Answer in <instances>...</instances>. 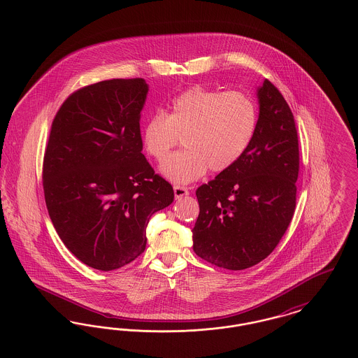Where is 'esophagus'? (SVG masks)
<instances>
[{"label": "esophagus", "instance_id": "34e87169", "mask_svg": "<svg viewBox=\"0 0 358 358\" xmlns=\"http://www.w3.org/2000/svg\"><path fill=\"white\" fill-rule=\"evenodd\" d=\"M174 197L176 199H181L184 196L189 194V190L185 187H180V185H174Z\"/></svg>", "mask_w": 358, "mask_h": 358}]
</instances>
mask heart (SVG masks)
Returning <instances> with one entry per match:
<instances>
[{
    "label": "heart",
    "mask_w": 358,
    "mask_h": 358,
    "mask_svg": "<svg viewBox=\"0 0 358 358\" xmlns=\"http://www.w3.org/2000/svg\"><path fill=\"white\" fill-rule=\"evenodd\" d=\"M256 124V104L247 94L196 85L171 101L168 114L149 117L142 141L146 152L162 162L184 136L185 149L171 155L161 171L173 182L187 184L208 168L220 173L234 166L251 145Z\"/></svg>",
    "instance_id": "obj_1"
}]
</instances>
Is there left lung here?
Here are the masks:
<instances>
[{
  "label": "left lung",
  "instance_id": "obj_1",
  "mask_svg": "<svg viewBox=\"0 0 358 358\" xmlns=\"http://www.w3.org/2000/svg\"><path fill=\"white\" fill-rule=\"evenodd\" d=\"M255 136L238 162L196 190V255L227 270H245L266 259L289 228L299 173L294 115L279 90L257 88Z\"/></svg>",
  "mask_w": 358,
  "mask_h": 358
}]
</instances>
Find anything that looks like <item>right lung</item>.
<instances>
[{
	"instance_id": "add662e5",
	"label": "right lung",
	"mask_w": 358,
	"mask_h": 358,
	"mask_svg": "<svg viewBox=\"0 0 358 358\" xmlns=\"http://www.w3.org/2000/svg\"><path fill=\"white\" fill-rule=\"evenodd\" d=\"M148 91L141 78L85 85L52 122L43 161L47 209L64 245L95 270H117L141 255L150 217L174 199L142 154Z\"/></svg>"
}]
</instances>
